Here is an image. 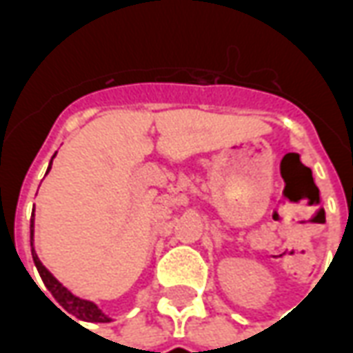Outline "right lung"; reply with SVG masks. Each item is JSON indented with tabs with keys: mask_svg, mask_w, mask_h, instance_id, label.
Wrapping results in <instances>:
<instances>
[{
	"mask_svg": "<svg viewBox=\"0 0 353 353\" xmlns=\"http://www.w3.org/2000/svg\"><path fill=\"white\" fill-rule=\"evenodd\" d=\"M54 157H57V153L52 154V159H54ZM52 159H50L47 174H49L50 166H52ZM30 244H32V257H34L37 272L41 276L45 288L49 289L50 293H52V296L57 299L58 304H60L65 312H70L72 316H75V318L81 319V321H96V323H108V321H111V318L105 316V314L98 308V304L92 303V301H87V299H81V296L73 295L72 291L68 288H64V285L52 276V272H50L49 268L39 261L34 248V214H32V219H30Z\"/></svg>",
	"mask_w": 353,
	"mask_h": 353,
	"instance_id": "add662e5",
	"label": "right lung"
}]
</instances>
